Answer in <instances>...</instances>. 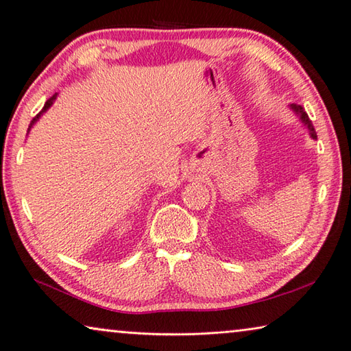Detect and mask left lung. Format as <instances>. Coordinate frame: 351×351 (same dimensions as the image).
I'll return each mask as SVG.
<instances>
[{"label": "left lung", "instance_id": "8db88e82", "mask_svg": "<svg viewBox=\"0 0 351 351\" xmlns=\"http://www.w3.org/2000/svg\"><path fill=\"white\" fill-rule=\"evenodd\" d=\"M291 108L293 109V112L295 114H298L300 115V120L304 123V125L307 126V129H308V134H311V136L313 140H317V132H315V128H313V125H312V121L308 120V115L304 112V109H303V106H300V105H291Z\"/></svg>", "mask_w": 351, "mask_h": 351}]
</instances>
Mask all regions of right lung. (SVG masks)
<instances>
[{"instance_id": "obj_1", "label": "right lung", "mask_w": 351, "mask_h": 351, "mask_svg": "<svg viewBox=\"0 0 351 351\" xmlns=\"http://www.w3.org/2000/svg\"><path fill=\"white\" fill-rule=\"evenodd\" d=\"M56 97H58V93H56V94H53V97H50V99H48V100L45 101V105H44V108H43V111H40V112H39V114H38L36 117H34V119H33V120H32V123H30V126H29V130H30V128H32V126L34 125V123H36V121H38V119H39V117H40V115H43V114H44V112L47 111V109H48V108H50V106L53 105V101H54V100H56Z\"/></svg>"}]
</instances>
